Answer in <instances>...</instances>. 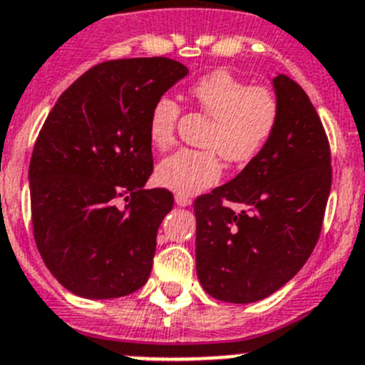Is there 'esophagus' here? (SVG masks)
Returning a JSON list of instances; mask_svg holds the SVG:
<instances>
[{
    "mask_svg": "<svg viewBox=\"0 0 365 365\" xmlns=\"http://www.w3.org/2000/svg\"><path fill=\"white\" fill-rule=\"evenodd\" d=\"M175 205L180 206V208H186V206L192 205V199L186 195H175Z\"/></svg>",
    "mask_w": 365,
    "mask_h": 365,
    "instance_id": "obj_1",
    "label": "esophagus"
}]
</instances>
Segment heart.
Here are the masks:
<instances>
[{
  "instance_id": "1",
  "label": "heart",
  "mask_w": 365,
  "mask_h": 365,
  "mask_svg": "<svg viewBox=\"0 0 365 365\" xmlns=\"http://www.w3.org/2000/svg\"><path fill=\"white\" fill-rule=\"evenodd\" d=\"M190 96L213 119L205 137V146L212 150H179L157 165V182L179 195H195L217 185L222 173L217 151L237 165L255 159L279 123V103L272 90L248 85L226 70H215L197 79L190 86ZM179 115V103L170 96L153 101L148 139L155 148L165 150L173 145Z\"/></svg>"
}]
</instances>
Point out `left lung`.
<instances>
[{"mask_svg":"<svg viewBox=\"0 0 365 365\" xmlns=\"http://www.w3.org/2000/svg\"><path fill=\"white\" fill-rule=\"evenodd\" d=\"M272 83L279 123L266 148L193 202L197 277L222 302H257L289 282L315 248L329 197V143L315 106L284 73Z\"/></svg>","mask_w":365,"mask_h":365,"instance_id":"left-lung-1","label":"left lung"}]
</instances>
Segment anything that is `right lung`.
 Instances as JSON below:
<instances>
[{
	"instance_id": "add662e5",
	"label": "right lung",
	"mask_w": 365,
	"mask_h": 365,
	"mask_svg": "<svg viewBox=\"0 0 365 365\" xmlns=\"http://www.w3.org/2000/svg\"><path fill=\"white\" fill-rule=\"evenodd\" d=\"M186 76L168 58L106 61L50 110L29 168L32 226L43 262L73 295L119 299L148 280L157 230L173 206L168 190H145L148 115Z\"/></svg>"
}]
</instances>
